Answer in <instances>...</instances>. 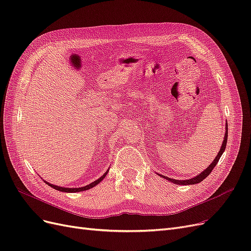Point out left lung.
I'll return each mask as SVG.
<instances>
[{
    "label": "left lung",
    "mask_w": 251,
    "mask_h": 251,
    "mask_svg": "<svg viewBox=\"0 0 251 251\" xmlns=\"http://www.w3.org/2000/svg\"><path fill=\"white\" fill-rule=\"evenodd\" d=\"M227 134H228V126H227V123H226L224 140H223V142H222V144H221V149H220V151H219V153H218L217 157L214 159V162H211V164L207 166V169H206V170H204L202 173H200L199 175H197L196 177H194V178H192V179H187V180H176V179H172V178H169V177L162 176V175H159V174H158V175H159V176H161L162 178H164V179H166V180H169V181L173 182V183H175V184H180V185H191V184H197V183H200L201 181H203V180H204L205 178H206V177L208 176V175L212 172V170H214V168H215V166L217 165V163H218V161H219V159L221 158L222 154L224 153L225 148H226V143H227V136H228Z\"/></svg>",
    "instance_id": "1"
}]
</instances>
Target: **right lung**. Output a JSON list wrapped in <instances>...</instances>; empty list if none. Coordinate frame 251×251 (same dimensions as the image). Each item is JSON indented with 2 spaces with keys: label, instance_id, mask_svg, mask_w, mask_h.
Masks as SVG:
<instances>
[{
  "label": "right lung",
  "instance_id": "obj_1",
  "mask_svg": "<svg viewBox=\"0 0 251 251\" xmlns=\"http://www.w3.org/2000/svg\"><path fill=\"white\" fill-rule=\"evenodd\" d=\"M108 172H109V171L105 172L100 178H98L97 180H95L94 182H92V183H90L89 185L82 186V187H78V188H68V187H62V186H57V185H54V184H51V183H49V182H46V181H45V182H46V183H47L49 186H51L52 188H54V189H56V191H59V192H65V193H76V192H83V191H87V189H90V188L94 187L95 185H97L98 183H100V182H101V180H102L105 176H107Z\"/></svg>",
  "mask_w": 251,
  "mask_h": 251
}]
</instances>
